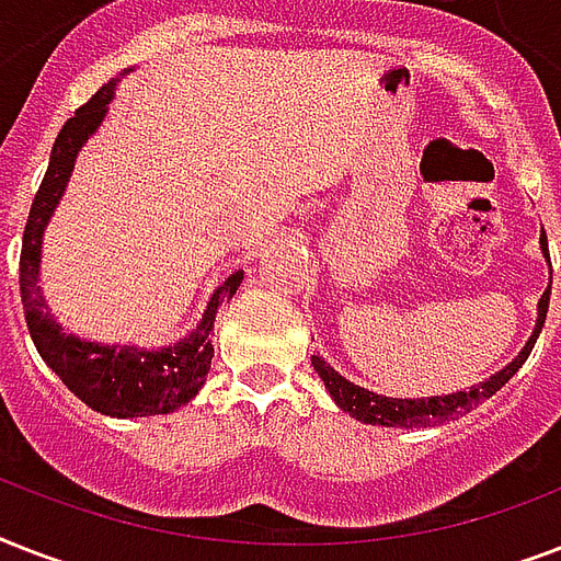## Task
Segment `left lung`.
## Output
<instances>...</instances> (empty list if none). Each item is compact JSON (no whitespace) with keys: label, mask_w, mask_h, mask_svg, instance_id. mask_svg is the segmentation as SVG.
Returning <instances> with one entry per match:
<instances>
[{"label":"left lung","mask_w":561,"mask_h":561,"mask_svg":"<svg viewBox=\"0 0 561 561\" xmlns=\"http://www.w3.org/2000/svg\"><path fill=\"white\" fill-rule=\"evenodd\" d=\"M541 253L550 262L548 253V236L541 232L539 238ZM548 306H550V288L541 294L539 299V320H536V332L530 334V341L524 343V350L518 352V358L504 367L501 373H495L489 381L478 383V387H471V390H460L451 392V396H431V399H390V396H378V392H369L358 383L346 381L341 373H334L329 364H325L320 355L311 358L314 364L317 375L323 378L325 390L334 399V404L341 410H346L350 416H355L358 422H367V425H383V427H422V425H443L448 419H457L462 413H469L474 410L483 399L489 396H495L501 387H504L510 378H513L522 364L527 360V355L536 346V337H539L541 325H545V317H548Z\"/></svg>","instance_id":"obj_1"}]
</instances>
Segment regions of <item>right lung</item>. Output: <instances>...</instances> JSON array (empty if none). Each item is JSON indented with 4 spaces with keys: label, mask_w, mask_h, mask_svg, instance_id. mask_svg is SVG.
Segmentation results:
<instances>
[{
    "label": "right lung",
    "mask_w": 561,
    "mask_h": 561,
    "mask_svg": "<svg viewBox=\"0 0 561 561\" xmlns=\"http://www.w3.org/2000/svg\"><path fill=\"white\" fill-rule=\"evenodd\" d=\"M116 95V81L104 83L83 107L75 110V116L57 134L51 160H48L46 178L39 183L34 203H31L28 224L22 232L20 255V294L25 308L31 341L37 346L39 358L46 360L51 373L69 387V390L99 410L104 416L130 419V416H160L183 408L197 396L206 381L211 355V325L218 306L232 297L244 279L238 271L227 276L224 285L211 294L209 306L203 311L197 329L174 346L165 350H136V346H104L66 334L55 317L46 311V299L39 297V253H43V232L55 215L57 203L64 197L66 183L72 178L75 157L83 148L99 125L107 116V104Z\"/></svg>",
    "instance_id": "add662e5"
}]
</instances>
